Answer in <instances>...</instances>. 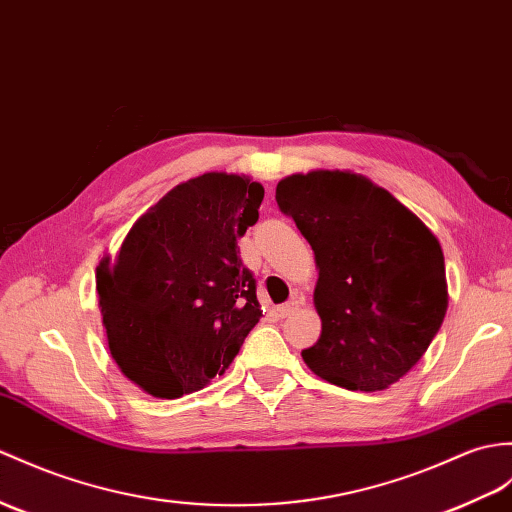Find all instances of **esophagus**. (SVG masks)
<instances>
[{"label":"esophagus","mask_w":512,"mask_h":512,"mask_svg":"<svg viewBox=\"0 0 512 512\" xmlns=\"http://www.w3.org/2000/svg\"><path fill=\"white\" fill-rule=\"evenodd\" d=\"M299 307H301V301H299V299H290L288 303H283V305L277 307V314H279L281 318H285V316L294 314L296 310H299Z\"/></svg>","instance_id":"esophagus-1"}]
</instances>
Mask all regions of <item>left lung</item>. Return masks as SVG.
Wrapping results in <instances>:
<instances>
[{
    "label": "left lung",
    "mask_w": 512,
    "mask_h": 512,
    "mask_svg": "<svg viewBox=\"0 0 512 512\" xmlns=\"http://www.w3.org/2000/svg\"><path fill=\"white\" fill-rule=\"evenodd\" d=\"M279 209L310 242L323 331L301 355L320 379L375 392L399 382L447 312L445 257L434 233L362 174L285 176Z\"/></svg>",
    "instance_id": "obj_1"
}]
</instances>
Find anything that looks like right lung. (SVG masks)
<instances>
[{"label":"right lung","mask_w":512,"mask_h":512,"mask_svg":"<svg viewBox=\"0 0 512 512\" xmlns=\"http://www.w3.org/2000/svg\"><path fill=\"white\" fill-rule=\"evenodd\" d=\"M261 200L264 187L248 176L189 178L133 224L115 264L102 257L95 279L109 349L148 395L205 388L259 323L237 237L257 222Z\"/></svg>","instance_id":"add662e5"}]
</instances>
